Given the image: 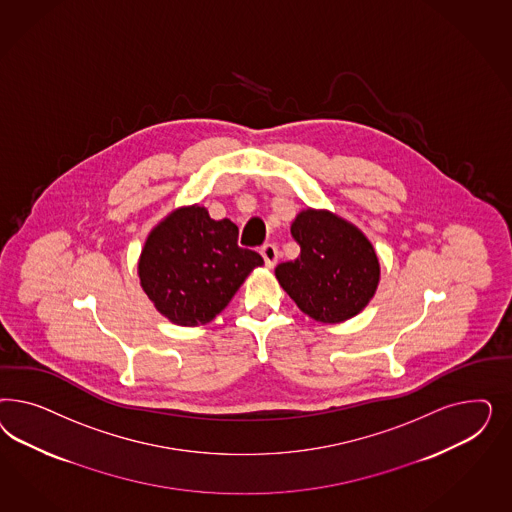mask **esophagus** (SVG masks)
<instances>
[{
    "instance_id": "34e87169",
    "label": "esophagus",
    "mask_w": 512,
    "mask_h": 512,
    "mask_svg": "<svg viewBox=\"0 0 512 512\" xmlns=\"http://www.w3.org/2000/svg\"><path fill=\"white\" fill-rule=\"evenodd\" d=\"M261 255H263L264 264L268 268H274L276 263H278L279 251L274 244H264L263 248H261Z\"/></svg>"
}]
</instances>
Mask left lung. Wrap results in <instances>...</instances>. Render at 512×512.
<instances>
[{
	"instance_id": "8db88e82",
	"label": "left lung",
	"mask_w": 512,
	"mask_h": 512,
	"mask_svg": "<svg viewBox=\"0 0 512 512\" xmlns=\"http://www.w3.org/2000/svg\"><path fill=\"white\" fill-rule=\"evenodd\" d=\"M300 246L295 261L278 264L276 278L296 306L321 323H341L368 306L379 285L372 242L328 210H302L291 225Z\"/></svg>"
}]
</instances>
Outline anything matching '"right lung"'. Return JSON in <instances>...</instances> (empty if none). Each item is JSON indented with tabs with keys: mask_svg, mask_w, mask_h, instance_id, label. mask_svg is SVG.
<instances>
[{
	"mask_svg": "<svg viewBox=\"0 0 512 512\" xmlns=\"http://www.w3.org/2000/svg\"><path fill=\"white\" fill-rule=\"evenodd\" d=\"M261 264L257 251L238 246L231 219L216 221L193 204L174 210L148 234L139 259L140 285L174 325H204L227 308Z\"/></svg>",
	"mask_w": 512,
	"mask_h": 512,
	"instance_id": "1",
	"label": "right lung"
}]
</instances>
